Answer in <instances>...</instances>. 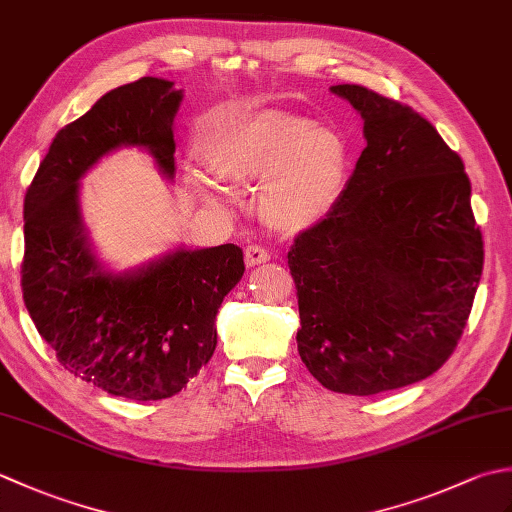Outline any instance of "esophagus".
<instances>
[{"label": "esophagus", "instance_id": "34e87169", "mask_svg": "<svg viewBox=\"0 0 512 512\" xmlns=\"http://www.w3.org/2000/svg\"><path fill=\"white\" fill-rule=\"evenodd\" d=\"M244 259H246V266H259V264H266L268 259H270V253L266 248H262V246H257V244H250V246H246V250H244Z\"/></svg>", "mask_w": 512, "mask_h": 512}]
</instances>
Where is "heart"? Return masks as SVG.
<instances>
[{
	"label": "heart",
	"mask_w": 512,
	"mask_h": 512,
	"mask_svg": "<svg viewBox=\"0 0 512 512\" xmlns=\"http://www.w3.org/2000/svg\"><path fill=\"white\" fill-rule=\"evenodd\" d=\"M200 158L213 180L226 187H253L262 222L281 235H297L323 222L341 198L347 149L330 127L288 112L237 118L206 132ZM198 198L226 209L224 195L211 184H193Z\"/></svg>",
	"instance_id": "b5f03b06"
}]
</instances>
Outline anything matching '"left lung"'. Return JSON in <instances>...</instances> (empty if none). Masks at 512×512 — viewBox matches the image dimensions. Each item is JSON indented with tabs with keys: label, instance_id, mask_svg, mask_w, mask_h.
I'll return each mask as SVG.
<instances>
[{
	"label": "left lung",
	"instance_id": "left-lung-1",
	"mask_svg": "<svg viewBox=\"0 0 512 512\" xmlns=\"http://www.w3.org/2000/svg\"><path fill=\"white\" fill-rule=\"evenodd\" d=\"M367 147L332 213L288 253L297 347L323 387L372 396L418 383L458 345L484 244L462 158L427 118L363 85H332Z\"/></svg>",
	"mask_w": 512,
	"mask_h": 512
}]
</instances>
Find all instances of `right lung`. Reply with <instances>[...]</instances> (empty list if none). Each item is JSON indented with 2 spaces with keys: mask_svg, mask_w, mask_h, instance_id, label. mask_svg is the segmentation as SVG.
<instances>
[{
  "mask_svg": "<svg viewBox=\"0 0 512 512\" xmlns=\"http://www.w3.org/2000/svg\"><path fill=\"white\" fill-rule=\"evenodd\" d=\"M182 90L143 76L103 94L54 136L24 200V301L59 363L112 396L162 400L209 363L215 317L244 275L235 244L171 248L112 270L101 262L81 213V178L116 149L136 147L176 176Z\"/></svg>",
  "mask_w": 512,
  "mask_h": 512,
  "instance_id": "1",
  "label": "right lung"
}]
</instances>
